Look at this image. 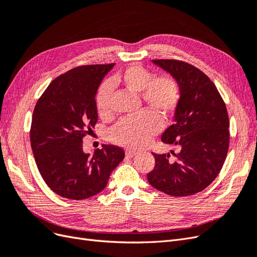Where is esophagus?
Segmentation results:
<instances>
[{"mask_svg": "<svg viewBox=\"0 0 257 257\" xmlns=\"http://www.w3.org/2000/svg\"><path fill=\"white\" fill-rule=\"evenodd\" d=\"M136 154H137V152H135V151H130V150L125 151V155H126V158H128V159H132L133 157H135Z\"/></svg>", "mask_w": 257, "mask_h": 257, "instance_id": "obj_1", "label": "esophagus"}]
</instances>
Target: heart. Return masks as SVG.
I'll return each instance as SVG.
<instances>
[{"label": "heart", "instance_id": "1", "mask_svg": "<svg viewBox=\"0 0 257 257\" xmlns=\"http://www.w3.org/2000/svg\"><path fill=\"white\" fill-rule=\"evenodd\" d=\"M142 65H130L110 79L111 85H118L127 91L139 93V98L148 107L161 114L163 119L172 116L180 100V85L174 76L163 74L154 77ZM111 87L100 85L96 93L97 113L106 116L110 112L109 98ZM162 127L159 115L152 110H144L137 115L122 119L109 131V139L126 148H141L149 144L151 138Z\"/></svg>", "mask_w": 257, "mask_h": 257}]
</instances>
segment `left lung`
<instances>
[{"label": "left lung", "mask_w": 257, "mask_h": 257, "mask_svg": "<svg viewBox=\"0 0 257 257\" xmlns=\"http://www.w3.org/2000/svg\"><path fill=\"white\" fill-rule=\"evenodd\" d=\"M177 79L180 100L175 123L162 135V142L179 148L170 154L152 153L155 166L148 181L170 196H190L205 190L221 172L229 147L226 106L209 77L186 62L153 60Z\"/></svg>", "instance_id": "left-lung-1"}]
</instances>
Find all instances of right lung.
Listing matches in <instances>:
<instances>
[{"label":"right lung","mask_w":257,"mask_h":257,"mask_svg":"<svg viewBox=\"0 0 257 257\" xmlns=\"http://www.w3.org/2000/svg\"><path fill=\"white\" fill-rule=\"evenodd\" d=\"M113 66L75 67L51 81L35 105L30 138L36 165L51 191L64 198L96 195L124 159L123 149L112 145L93 155L82 150V138L97 122V89Z\"/></svg>","instance_id":"1"}]
</instances>
